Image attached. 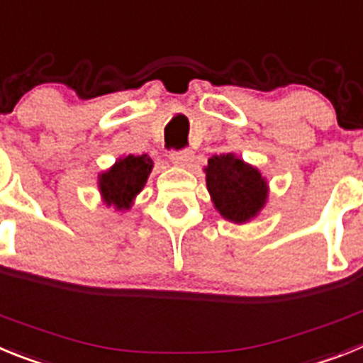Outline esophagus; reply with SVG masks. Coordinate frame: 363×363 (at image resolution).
Wrapping results in <instances>:
<instances>
[{
  "mask_svg": "<svg viewBox=\"0 0 363 363\" xmlns=\"http://www.w3.org/2000/svg\"><path fill=\"white\" fill-rule=\"evenodd\" d=\"M169 159L177 166H188L194 160V151L191 150H173L169 153Z\"/></svg>",
  "mask_w": 363,
  "mask_h": 363,
  "instance_id": "esophagus-1",
  "label": "esophagus"
}]
</instances>
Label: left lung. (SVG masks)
Here are the masks:
<instances>
[{
	"instance_id": "8db88e82",
	"label": "left lung",
	"mask_w": 363,
	"mask_h": 363,
	"mask_svg": "<svg viewBox=\"0 0 363 363\" xmlns=\"http://www.w3.org/2000/svg\"><path fill=\"white\" fill-rule=\"evenodd\" d=\"M206 186L213 204L225 219L245 223L256 216L267 201V182L256 168L232 153L208 160Z\"/></svg>"
}]
</instances>
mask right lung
Returning <instances> with one entry per match:
<instances>
[{
    "instance_id": "add662e5",
    "label": "right lung",
    "mask_w": 363,
    "mask_h": 363,
    "mask_svg": "<svg viewBox=\"0 0 363 363\" xmlns=\"http://www.w3.org/2000/svg\"><path fill=\"white\" fill-rule=\"evenodd\" d=\"M153 162L147 155H128L121 159L109 172L100 175V191L106 203L118 210H128L135 195L143 190Z\"/></svg>"
}]
</instances>
